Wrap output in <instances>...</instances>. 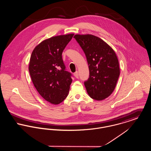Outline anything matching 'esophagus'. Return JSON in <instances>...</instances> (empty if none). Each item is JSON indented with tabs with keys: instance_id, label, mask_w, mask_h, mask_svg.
<instances>
[{
	"instance_id": "obj_1",
	"label": "esophagus",
	"mask_w": 151,
	"mask_h": 151,
	"mask_svg": "<svg viewBox=\"0 0 151 151\" xmlns=\"http://www.w3.org/2000/svg\"><path fill=\"white\" fill-rule=\"evenodd\" d=\"M74 76H75L76 78H78V71H76V72L74 73Z\"/></svg>"
}]
</instances>
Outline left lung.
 Returning <instances> with one entry per match:
<instances>
[{"mask_svg":"<svg viewBox=\"0 0 151 151\" xmlns=\"http://www.w3.org/2000/svg\"><path fill=\"white\" fill-rule=\"evenodd\" d=\"M74 38L86 56L89 76L84 82L89 96L102 101L113 92L120 76L119 63L113 49L93 35H76Z\"/></svg>","mask_w":151,"mask_h":151,"instance_id":"1","label":"left lung"}]
</instances>
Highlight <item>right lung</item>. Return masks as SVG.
Here are the masks:
<instances>
[{
	"label": "right lung",
	"instance_id": "1",
	"mask_svg": "<svg viewBox=\"0 0 151 151\" xmlns=\"http://www.w3.org/2000/svg\"><path fill=\"white\" fill-rule=\"evenodd\" d=\"M74 34L53 37L38 45L32 52L29 72L34 86L46 101L58 105L67 96L72 74L65 70L62 52Z\"/></svg>",
	"mask_w": 151,
	"mask_h": 151
}]
</instances>
